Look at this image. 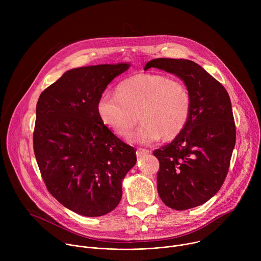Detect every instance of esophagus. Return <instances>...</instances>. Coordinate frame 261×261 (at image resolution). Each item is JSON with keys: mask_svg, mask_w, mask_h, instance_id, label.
Returning <instances> with one entry per match:
<instances>
[{"mask_svg": "<svg viewBox=\"0 0 261 261\" xmlns=\"http://www.w3.org/2000/svg\"><path fill=\"white\" fill-rule=\"evenodd\" d=\"M150 153V151L146 150V148H137L136 151V156L137 157H142V156H145L146 154Z\"/></svg>", "mask_w": 261, "mask_h": 261, "instance_id": "34e87169", "label": "esophagus"}]
</instances>
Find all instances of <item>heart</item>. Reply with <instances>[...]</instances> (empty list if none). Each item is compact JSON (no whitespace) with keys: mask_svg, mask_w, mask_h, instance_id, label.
I'll return each mask as SVG.
<instances>
[{"mask_svg":"<svg viewBox=\"0 0 261 261\" xmlns=\"http://www.w3.org/2000/svg\"><path fill=\"white\" fill-rule=\"evenodd\" d=\"M96 110L102 124L114 134L128 138L138 122L133 139L148 145L176 138L187 126L192 97L184 83L158 73H139L122 81L115 95L103 94Z\"/></svg>","mask_w":261,"mask_h":261,"instance_id":"heart-1","label":"heart"}]
</instances>
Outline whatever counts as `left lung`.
<instances>
[{"mask_svg":"<svg viewBox=\"0 0 261 261\" xmlns=\"http://www.w3.org/2000/svg\"><path fill=\"white\" fill-rule=\"evenodd\" d=\"M158 68L172 73L187 86L192 97L190 120L170 143L157 148V189L161 200L177 211L210 200L227 175L236 124L229 95L198 64L185 59H155L144 70Z\"/></svg>","mask_w":261,"mask_h":261,"instance_id":"1","label":"left lung"}]
</instances>
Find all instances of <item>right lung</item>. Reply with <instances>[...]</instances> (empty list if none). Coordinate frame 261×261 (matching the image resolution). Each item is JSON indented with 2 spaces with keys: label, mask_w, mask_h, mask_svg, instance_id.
I'll use <instances>...</instances> for the list:
<instances>
[{
  "label": "right lung",
  "mask_w": 261,
  "mask_h": 261,
  "mask_svg": "<svg viewBox=\"0 0 261 261\" xmlns=\"http://www.w3.org/2000/svg\"><path fill=\"white\" fill-rule=\"evenodd\" d=\"M130 64L71 69L37 102L34 153L49 193L65 207L99 217L117 207L136 150L100 121L96 105Z\"/></svg>",
  "instance_id": "1"
}]
</instances>
